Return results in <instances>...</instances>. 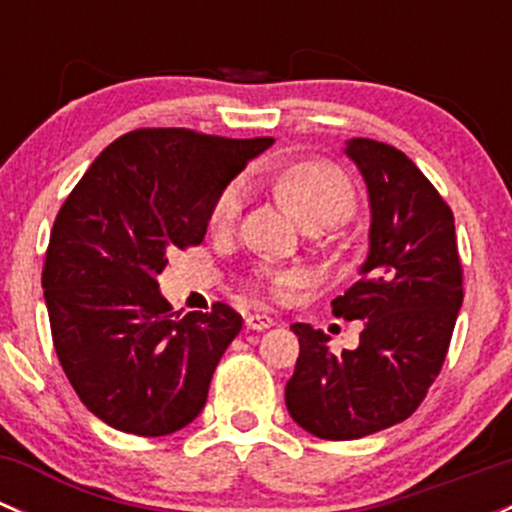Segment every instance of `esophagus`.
Returning <instances> with one entry per match:
<instances>
[{
	"label": "esophagus",
	"instance_id": "1",
	"mask_svg": "<svg viewBox=\"0 0 512 512\" xmlns=\"http://www.w3.org/2000/svg\"><path fill=\"white\" fill-rule=\"evenodd\" d=\"M277 319L270 317V314H247L245 327L252 329V332H265V329L275 327Z\"/></svg>",
	"mask_w": 512,
	"mask_h": 512
}]
</instances>
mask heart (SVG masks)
I'll return each instance as SVG.
<instances>
[{
	"mask_svg": "<svg viewBox=\"0 0 512 512\" xmlns=\"http://www.w3.org/2000/svg\"><path fill=\"white\" fill-rule=\"evenodd\" d=\"M272 190L302 225H332L342 220L354 205V190L337 168L319 160H297L272 175ZM240 213V188L230 185L218 195L210 223L218 230L230 227ZM260 282L272 294H282L297 277L289 272L262 275Z\"/></svg>",
	"mask_w": 512,
	"mask_h": 512,
	"instance_id": "heart-1",
	"label": "heart"
}]
</instances>
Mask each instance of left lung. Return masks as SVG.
<instances>
[{
    "label": "left lung",
    "instance_id": "left-lung-1",
    "mask_svg": "<svg viewBox=\"0 0 512 512\" xmlns=\"http://www.w3.org/2000/svg\"><path fill=\"white\" fill-rule=\"evenodd\" d=\"M344 156L369 195V252L361 280L332 302L364 322L359 347L329 352V337L292 324L299 359L285 386L294 423L327 441H352L406 421L441 371L463 304L453 213L406 153L349 138Z\"/></svg>",
    "mask_w": 512,
    "mask_h": 512
}]
</instances>
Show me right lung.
Returning <instances> with one entry per match:
<instances>
[{
    "label": "right lung",
    "instance_id": "add662e5",
    "mask_svg": "<svg viewBox=\"0 0 512 512\" xmlns=\"http://www.w3.org/2000/svg\"><path fill=\"white\" fill-rule=\"evenodd\" d=\"M275 138L141 128L103 148L56 215L44 287L54 349L91 414L136 436H168L208 401L242 329L223 302L173 312L158 275L173 247L200 245L218 195Z\"/></svg>",
    "mask_w": 512,
    "mask_h": 512
}]
</instances>
